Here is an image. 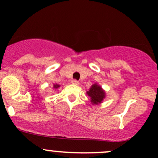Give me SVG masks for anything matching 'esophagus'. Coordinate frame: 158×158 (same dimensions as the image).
<instances>
[{
    "label": "esophagus",
    "mask_w": 158,
    "mask_h": 158,
    "mask_svg": "<svg viewBox=\"0 0 158 158\" xmlns=\"http://www.w3.org/2000/svg\"><path fill=\"white\" fill-rule=\"evenodd\" d=\"M72 83L74 84V85H78L79 84V81L76 80V79H73V80H72Z\"/></svg>",
    "instance_id": "1"
}]
</instances>
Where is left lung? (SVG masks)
Listing matches in <instances>:
<instances>
[{
	"mask_svg": "<svg viewBox=\"0 0 158 158\" xmlns=\"http://www.w3.org/2000/svg\"><path fill=\"white\" fill-rule=\"evenodd\" d=\"M86 93L91 98V102L92 105L100 104L106 98V92L97 83L93 84Z\"/></svg>",
	"mask_w": 158,
	"mask_h": 158,
	"instance_id": "1",
	"label": "left lung"
}]
</instances>
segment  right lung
I'll use <instances>...</instances> for the list:
<instances>
[{
	"instance_id": "obj_1",
	"label": "right lung",
	"mask_w": 158,
	"mask_h": 158,
	"mask_svg": "<svg viewBox=\"0 0 158 158\" xmlns=\"http://www.w3.org/2000/svg\"><path fill=\"white\" fill-rule=\"evenodd\" d=\"M60 86V85H58V84H53V88L54 89H58Z\"/></svg>"
}]
</instances>
